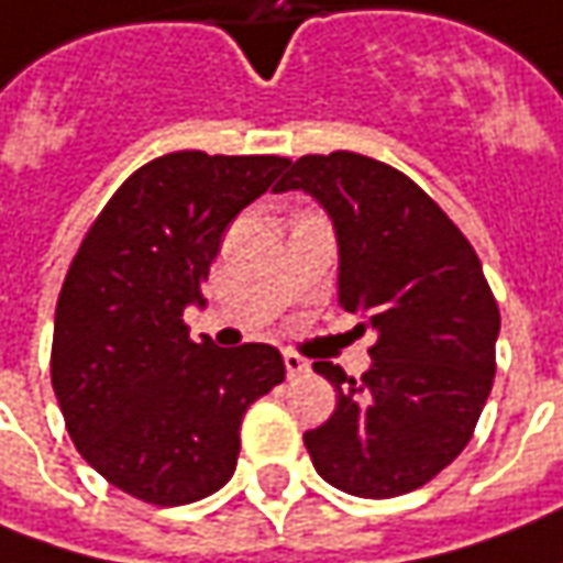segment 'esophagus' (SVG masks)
Returning <instances> with one entry per match:
<instances>
[{
  "mask_svg": "<svg viewBox=\"0 0 563 563\" xmlns=\"http://www.w3.org/2000/svg\"><path fill=\"white\" fill-rule=\"evenodd\" d=\"M283 364H286V377L296 379L301 374H308V361L296 355V352H283Z\"/></svg>",
  "mask_w": 563,
  "mask_h": 563,
  "instance_id": "esophagus-1",
  "label": "esophagus"
}]
</instances>
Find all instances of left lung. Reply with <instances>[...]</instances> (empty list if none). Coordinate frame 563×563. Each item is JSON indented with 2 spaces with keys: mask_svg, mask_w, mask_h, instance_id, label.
<instances>
[{
  "mask_svg": "<svg viewBox=\"0 0 563 563\" xmlns=\"http://www.w3.org/2000/svg\"><path fill=\"white\" fill-rule=\"evenodd\" d=\"M318 199L340 240V305L374 330L371 371L336 386V411L305 433L330 486L393 498L430 483L476 430L495 377L498 301L474 245L420 186L358 152L301 155L277 192Z\"/></svg>",
  "mask_w": 563,
  "mask_h": 563,
  "instance_id": "left-lung-1",
  "label": "left lung"
}]
</instances>
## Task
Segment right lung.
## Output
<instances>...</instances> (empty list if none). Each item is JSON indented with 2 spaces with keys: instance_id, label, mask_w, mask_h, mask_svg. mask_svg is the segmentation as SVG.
I'll return each mask as SVG.
<instances>
[{
  "instance_id": "obj_1",
  "label": "right lung",
  "mask_w": 563,
  "mask_h": 563,
  "mask_svg": "<svg viewBox=\"0 0 563 563\" xmlns=\"http://www.w3.org/2000/svg\"><path fill=\"white\" fill-rule=\"evenodd\" d=\"M280 155L170 152L133 170L70 262L52 333V389L99 474L174 508L218 493L236 471L240 423L286 379L264 342H192L184 308L221 236L280 177Z\"/></svg>"
}]
</instances>
